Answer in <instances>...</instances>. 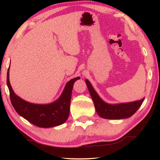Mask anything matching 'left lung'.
<instances>
[{
  "mask_svg": "<svg viewBox=\"0 0 160 160\" xmlns=\"http://www.w3.org/2000/svg\"><path fill=\"white\" fill-rule=\"evenodd\" d=\"M85 82L98 114L104 119H124L132 116L142 105L144 99L129 103L119 104H108L102 100L101 98L93 89L89 80H86Z\"/></svg>",
  "mask_w": 160,
  "mask_h": 160,
  "instance_id": "left-lung-1",
  "label": "left lung"
}]
</instances>
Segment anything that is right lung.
I'll use <instances>...</instances> for the list:
<instances>
[{
    "mask_svg": "<svg viewBox=\"0 0 160 160\" xmlns=\"http://www.w3.org/2000/svg\"><path fill=\"white\" fill-rule=\"evenodd\" d=\"M9 69L7 84L12 106L22 118L38 127L49 128L63 124L69 115L70 102L74 82L79 77L68 82L62 94L58 100L49 104H35L28 102L17 96L13 92L9 80Z\"/></svg>",
    "mask_w": 160,
    "mask_h": 160,
    "instance_id": "obj_1",
    "label": "right lung"
}]
</instances>
